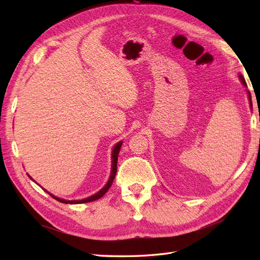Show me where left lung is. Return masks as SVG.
I'll return each instance as SVG.
<instances>
[{"label": "left lung", "instance_id": "left-lung-1", "mask_svg": "<svg viewBox=\"0 0 260 260\" xmlns=\"http://www.w3.org/2000/svg\"><path fill=\"white\" fill-rule=\"evenodd\" d=\"M240 78H241V80H242L243 84H244V85H246V82H245V80H244V78H243L242 76H240ZM249 101H250V106H251V99H250V94H249Z\"/></svg>", "mask_w": 260, "mask_h": 260}]
</instances>
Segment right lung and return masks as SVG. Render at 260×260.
<instances>
[{
  "instance_id": "1",
  "label": "right lung",
  "mask_w": 260,
  "mask_h": 260,
  "mask_svg": "<svg viewBox=\"0 0 260 260\" xmlns=\"http://www.w3.org/2000/svg\"><path fill=\"white\" fill-rule=\"evenodd\" d=\"M121 144H122V142H119V143H117L116 145H115V147H114V149H113V165H112V174H111V177H109V180H108V182L106 183V185L102 188V190L100 191V192H98L96 194H94V195H92V196H90V198H88V199H84V200H81V201H66V200H62V199H58V198H56V196H54L53 194H50L48 191V192L53 199H55L56 201H58V202H60V203H65V204H80V203H89V202H93V201H96V200H99V199H101L102 196H103L107 191H108V188L112 186V184H113V181H114V179H115V176H116V172H117V160H118V154H119V151H120V147H121ZM31 178V177H30Z\"/></svg>"
}]
</instances>
